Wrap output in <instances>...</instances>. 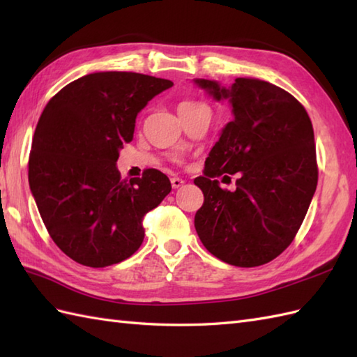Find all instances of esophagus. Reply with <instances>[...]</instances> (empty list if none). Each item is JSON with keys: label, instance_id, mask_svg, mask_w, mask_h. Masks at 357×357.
Returning a JSON list of instances; mask_svg holds the SVG:
<instances>
[{"label": "esophagus", "instance_id": "1", "mask_svg": "<svg viewBox=\"0 0 357 357\" xmlns=\"http://www.w3.org/2000/svg\"><path fill=\"white\" fill-rule=\"evenodd\" d=\"M170 183H172V187H173V188H179V187L184 185V179L174 176V178L170 179Z\"/></svg>", "mask_w": 357, "mask_h": 357}]
</instances>
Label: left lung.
<instances>
[{
  "instance_id": "left-lung-1",
  "label": "left lung",
  "mask_w": 357,
  "mask_h": 357,
  "mask_svg": "<svg viewBox=\"0 0 357 357\" xmlns=\"http://www.w3.org/2000/svg\"><path fill=\"white\" fill-rule=\"evenodd\" d=\"M215 100H229L233 119L210 150L195 229L208 252L236 267H257L291 244L317 185L313 126L293 95L267 81L236 78L231 87L195 79ZM238 173L237 190L215 177ZM224 178H230L225 176Z\"/></svg>"
}]
</instances>
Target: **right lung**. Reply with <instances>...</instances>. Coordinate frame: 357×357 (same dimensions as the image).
<instances>
[{
	"instance_id": "1",
	"label": "right lung",
	"mask_w": 357,
	"mask_h": 357,
	"mask_svg": "<svg viewBox=\"0 0 357 357\" xmlns=\"http://www.w3.org/2000/svg\"><path fill=\"white\" fill-rule=\"evenodd\" d=\"M169 79L96 72L72 81L45 105L29 156V184L53 242L75 262L101 268L130 257L142 219L172 190L156 169L121 179L119 149L138 113Z\"/></svg>"
}]
</instances>
